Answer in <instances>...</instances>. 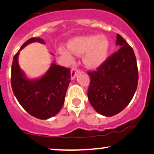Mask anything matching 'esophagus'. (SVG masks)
I'll return each instance as SVG.
<instances>
[{
  "mask_svg": "<svg viewBox=\"0 0 154 154\" xmlns=\"http://www.w3.org/2000/svg\"><path fill=\"white\" fill-rule=\"evenodd\" d=\"M77 73H78V69L75 66L72 67V70H71V77H72V79L75 78Z\"/></svg>",
  "mask_w": 154,
  "mask_h": 154,
  "instance_id": "34e87169",
  "label": "esophagus"
}]
</instances>
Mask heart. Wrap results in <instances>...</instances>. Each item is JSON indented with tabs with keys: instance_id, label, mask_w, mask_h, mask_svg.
<instances>
[{
	"instance_id": "1",
	"label": "heart",
	"mask_w": 154,
	"mask_h": 154,
	"mask_svg": "<svg viewBox=\"0 0 154 154\" xmlns=\"http://www.w3.org/2000/svg\"><path fill=\"white\" fill-rule=\"evenodd\" d=\"M109 43L104 36H89L80 37L72 40L69 45V50L75 54L87 52L84 58L86 65L90 68H96L106 59ZM60 52L67 58H71L69 51L61 49Z\"/></svg>"
}]
</instances>
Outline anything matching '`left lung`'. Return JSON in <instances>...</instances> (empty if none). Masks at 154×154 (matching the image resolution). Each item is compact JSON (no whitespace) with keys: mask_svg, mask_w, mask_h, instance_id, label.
Segmentation results:
<instances>
[{"mask_svg":"<svg viewBox=\"0 0 154 154\" xmlns=\"http://www.w3.org/2000/svg\"><path fill=\"white\" fill-rule=\"evenodd\" d=\"M118 51L96 68L88 71V97L97 112L110 117L123 110L134 96L138 83L136 57L131 46L117 34Z\"/></svg>","mask_w":154,"mask_h":154,"instance_id":"1","label":"left lung"}]
</instances>
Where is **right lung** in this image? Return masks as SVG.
<instances>
[{"instance_id":"obj_1","label":"right lung","mask_w":154,"mask_h":154,"mask_svg":"<svg viewBox=\"0 0 154 154\" xmlns=\"http://www.w3.org/2000/svg\"><path fill=\"white\" fill-rule=\"evenodd\" d=\"M38 42L45 45L43 39L33 37L22 45L13 58L11 85L15 97L27 112L39 119L55 116L63 105L66 93L71 81L70 69L52 63L42 78L30 81L25 77L18 64L20 51L27 45Z\"/></svg>"}]
</instances>
